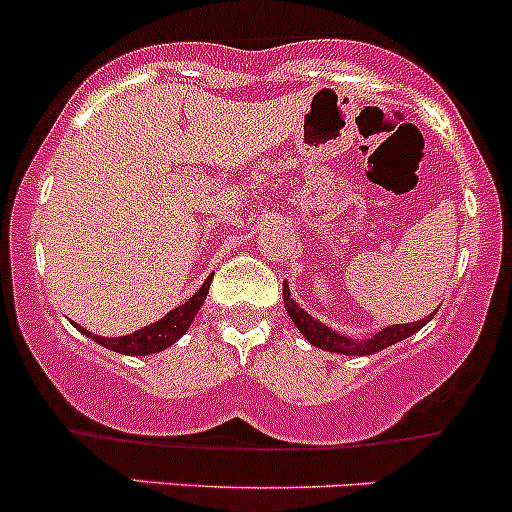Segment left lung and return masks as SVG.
<instances>
[{"label": "left lung", "instance_id": "obj_1", "mask_svg": "<svg viewBox=\"0 0 512 512\" xmlns=\"http://www.w3.org/2000/svg\"><path fill=\"white\" fill-rule=\"evenodd\" d=\"M282 294H285V309L289 319H292L294 327L304 334V339H307L309 344H314V347L324 349V352H334V354H349V356L376 354L381 352V349L391 347V344L401 342V339H409L411 334H416L418 329L426 327V324L433 319L431 314V317H423L411 324H391V327L381 329V332L374 334L371 339H349L344 337V334L329 329L327 324H322L319 319H314L312 314L304 312V309L294 302L292 294H289L287 282L282 285Z\"/></svg>", "mask_w": 512, "mask_h": 512}]
</instances>
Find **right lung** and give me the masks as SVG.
Returning <instances> with one entry per match:
<instances>
[{
    "instance_id": "add662e5",
    "label": "right lung",
    "mask_w": 512,
    "mask_h": 512,
    "mask_svg": "<svg viewBox=\"0 0 512 512\" xmlns=\"http://www.w3.org/2000/svg\"><path fill=\"white\" fill-rule=\"evenodd\" d=\"M210 280H213V275L203 282V287H200L198 292L188 299V302L180 304V307H175L173 312L165 314L163 319H158V322L138 329V332L126 334V337H113V339L98 337V334L86 332V329L79 327V324H76V329H79L81 334H86V337L94 339L96 344H101V347L111 349V352H118V354L146 356V354L163 352V349H168L170 344H175L185 332H188L190 322H193L195 314H198V309L203 307L205 297H208Z\"/></svg>"
}]
</instances>
